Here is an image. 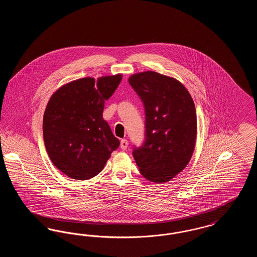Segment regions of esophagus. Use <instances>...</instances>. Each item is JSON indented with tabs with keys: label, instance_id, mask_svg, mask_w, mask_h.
<instances>
[{
	"label": "esophagus",
	"instance_id": "1",
	"mask_svg": "<svg viewBox=\"0 0 257 257\" xmlns=\"http://www.w3.org/2000/svg\"><path fill=\"white\" fill-rule=\"evenodd\" d=\"M127 147H128V141L125 140V139L121 140V142H120V148H121L122 150H126Z\"/></svg>",
	"mask_w": 257,
	"mask_h": 257
}]
</instances>
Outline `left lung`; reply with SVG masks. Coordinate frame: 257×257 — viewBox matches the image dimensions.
<instances>
[{
    "mask_svg": "<svg viewBox=\"0 0 257 257\" xmlns=\"http://www.w3.org/2000/svg\"><path fill=\"white\" fill-rule=\"evenodd\" d=\"M146 110V142L133 156L145 178L165 183L193 156L197 122L194 100L181 82L155 71L129 77Z\"/></svg>",
    "mask_w": 257,
    "mask_h": 257,
    "instance_id": "left-lung-1",
    "label": "left lung"
}]
</instances>
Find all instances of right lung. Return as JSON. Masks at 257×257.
Segmentation results:
<instances>
[{"label":"right lung","mask_w":257,"mask_h":257,"mask_svg":"<svg viewBox=\"0 0 257 257\" xmlns=\"http://www.w3.org/2000/svg\"><path fill=\"white\" fill-rule=\"evenodd\" d=\"M121 80L122 74L78 79L50 98L43 115L44 144L52 163L68 177H94L119 147L102 113Z\"/></svg>","instance_id":"1"}]
</instances>
